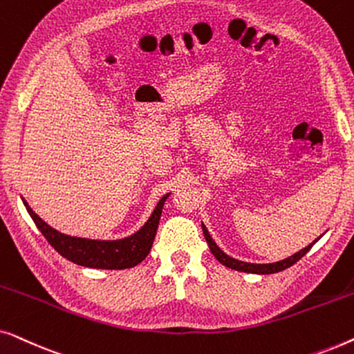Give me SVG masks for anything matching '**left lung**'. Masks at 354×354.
I'll list each match as a JSON object with an SVG mask.
<instances>
[{
	"mask_svg": "<svg viewBox=\"0 0 354 354\" xmlns=\"http://www.w3.org/2000/svg\"><path fill=\"white\" fill-rule=\"evenodd\" d=\"M201 227H203V234H205V239L207 241V245H209L211 253L216 256V259L219 261L221 264H224L225 268L234 269V270H240V272H248V274H275V272H280V270H285L287 268H290V266H293L295 263H297V261L301 259L303 256L306 254L308 251L313 248V245L316 243L319 239H321V236H319L317 240H314L311 245L306 246V248L299 250L298 253L292 254V256H290V258H285L282 261H277V263L253 264V263H245V261H239V259H235V258H230L229 254H225L224 251H222L219 246L216 245V241L211 239V235H209V232H207L206 225L201 224Z\"/></svg>",
	"mask_w": 354,
	"mask_h": 354,
	"instance_id": "8db88e82",
	"label": "left lung"
}]
</instances>
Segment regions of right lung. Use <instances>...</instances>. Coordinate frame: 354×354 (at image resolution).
I'll list each match as a JSON object with an SVG mask.
<instances>
[{"label": "right lung", "instance_id": "add662e5", "mask_svg": "<svg viewBox=\"0 0 354 354\" xmlns=\"http://www.w3.org/2000/svg\"><path fill=\"white\" fill-rule=\"evenodd\" d=\"M167 196L169 193L159 200L153 214L145 222L142 229L120 240H91L61 234V232L48 225L45 221H41V217L33 212L26 200L22 201L27 207L28 214H30L35 225L38 227V230L41 232L43 236L48 240V243L61 256H64L66 259L72 261V263L84 266V268L118 270L133 268V266L142 263L147 258L153 246L159 219H161L162 206Z\"/></svg>", "mask_w": 354, "mask_h": 354}]
</instances>
